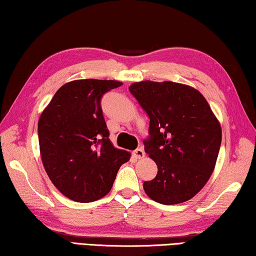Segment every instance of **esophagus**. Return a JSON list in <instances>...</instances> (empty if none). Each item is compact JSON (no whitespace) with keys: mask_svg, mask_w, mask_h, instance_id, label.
<instances>
[{"mask_svg":"<svg viewBox=\"0 0 256 256\" xmlns=\"http://www.w3.org/2000/svg\"><path fill=\"white\" fill-rule=\"evenodd\" d=\"M133 156H134L136 160H140V158H144V152L142 148H136L134 152H133Z\"/></svg>","mask_w":256,"mask_h":256,"instance_id":"1","label":"esophagus"}]
</instances>
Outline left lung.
Returning a JSON list of instances; mask_svg holds the SVG:
<instances>
[{
  "label": "left lung",
  "instance_id": "left-lung-1",
  "mask_svg": "<svg viewBox=\"0 0 256 256\" xmlns=\"http://www.w3.org/2000/svg\"><path fill=\"white\" fill-rule=\"evenodd\" d=\"M131 94L149 117L144 152L155 160V179L144 192L164 205L180 204L200 192L213 173L222 131L196 88L174 82L133 83Z\"/></svg>",
  "mask_w": 256,
  "mask_h": 256
}]
</instances>
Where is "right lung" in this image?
Returning <instances> with one entry per match:
<instances>
[{
	"instance_id": "1",
	"label": "right lung",
	"mask_w": 256,
	"mask_h": 256,
	"mask_svg": "<svg viewBox=\"0 0 256 256\" xmlns=\"http://www.w3.org/2000/svg\"><path fill=\"white\" fill-rule=\"evenodd\" d=\"M112 80H77L66 83L38 120L40 152L56 188L72 200L90 202L110 192L130 152L109 140L101 98L120 86Z\"/></svg>"
}]
</instances>
